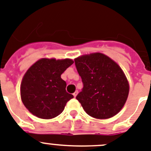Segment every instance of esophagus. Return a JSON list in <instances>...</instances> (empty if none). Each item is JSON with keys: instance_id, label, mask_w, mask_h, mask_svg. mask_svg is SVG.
I'll return each mask as SVG.
<instances>
[{"instance_id": "obj_1", "label": "esophagus", "mask_w": 151, "mask_h": 151, "mask_svg": "<svg viewBox=\"0 0 151 151\" xmlns=\"http://www.w3.org/2000/svg\"><path fill=\"white\" fill-rule=\"evenodd\" d=\"M77 93H78V92H77V91H75V92H74V94H73V96H74V98H75L76 96H77Z\"/></svg>"}]
</instances>
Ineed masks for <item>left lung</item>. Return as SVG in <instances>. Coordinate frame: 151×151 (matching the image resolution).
Instances as JSON below:
<instances>
[{"label": "left lung", "mask_w": 151, "mask_h": 151, "mask_svg": "<svg viewBox=\"0 0 151 151\" xmlns=\"http://www.w3.org/2000/svg\"><path fill=\"white\" fill-rule=\"evenodd\" d=\"M74 62L83 84L76 99L86 113L96 119H108L119 113L129 91L121 68L100 52L81 55Z\"/></svg>", "instance_id": "obj_1"}]
</instances>
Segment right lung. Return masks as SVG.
Listing matches in <instances>:
<instances>
[{
    "label": "right lung",
    "mask_w": 151,
    "mask_h": 151,
    "mask_svg": "<svg viewBox=\"0 0 151 151\" xmlns=\"http://www.w3.org/2000/svg\"><path fill=\"white\" fill-rule=\"evenodd\" d=\"M70 59H41L28 68L22 81V103L32 114L52 119L65 109L73 95L66 92V82L61 74L72 64Z\"/></svg>",
    "instance_id": "right-lung-1"
}]
</instances>
